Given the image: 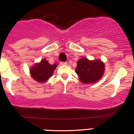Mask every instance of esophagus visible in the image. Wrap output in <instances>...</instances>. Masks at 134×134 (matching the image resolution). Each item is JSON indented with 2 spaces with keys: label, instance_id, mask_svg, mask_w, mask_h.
I'll return each instance as SVG.
<instances>
[{
  "label": "esophagus",
  "instance_id": "obj_1",
  "mask_svg": "<svg viewBox=\"0 0 134 134\" xmlns=\"http://www.w3.org/2000/svg\"><path fill=\"white\" fill-rule=\"evenodd\" d=\"M60 64L62 65H67V62H60Z\"/></svg>",
  "mask_w": 134,
  "mask_h": 134
}]
</instances>
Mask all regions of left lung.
<instances>
[{
	"label": "left lung",
	"mask_w": 134,
	"mask_h": 134,
	"mask_svg": "<svg viewBox=\"0 0 134 134\" xmlns=\"http://www.w3.org/2000/svg\"><path fill=\"white\" fill-rule=\"evenodd\" d=\"M104 71L103 62L99 59L90 61L85 57L78 61L75 69L80 80L84 84L97 82L103 76Z\"/></svg>",
	"instance_id": "1"
}]
</instances>
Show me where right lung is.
<instances>
[{
  "instance_id": "right-lung-1",
  "label": "right lung",
  "mask_w": 134,
  "mask_h": 134,
  "mask_svg": "<svg viewBox=\"0 0 134 134\" xmlns=\"http://www.w3.org/2000/svg\"><path fill=\"white\" fill-rule=\"evenodd\" d=\"M57 64L51 65L43 59L40 63L35 64L30 69L31 77L38 82H45L52 76Z\"/></svg>"
}]
</instances>
